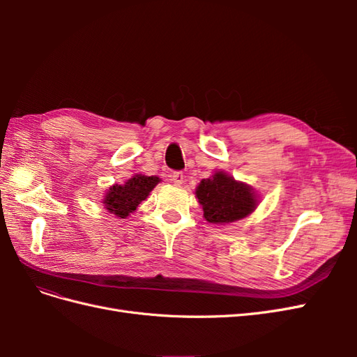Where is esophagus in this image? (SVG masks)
I'll return each mask as SVG.
<instances>
[{"label":"esophagus","instance_id":"obj_1","mask_svg":"<svg viewBox=\"0 0 357 357\" xmlns=\"http://www.w3.org/2000/svg\"><path fill=\"white\" fill-rule=\"evenodd\" d=\"M169 180L174 183V185L180 186V185H183V181H185V176H183V172L176 171V172H172V174L169 176Z\"/></svg>","mask_w":357,"mask_h":357}]
</instances>
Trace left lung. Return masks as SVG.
I'll return each instance as SVG.
<instances>
[{
	"label": "left lung",
	"mask_w": 357,
	"mask_h": 357,
	"mask_svg": "<svg viewBox=\"0 0 357 357\" xmlns=\"http://www.w3.org/2000/svg\"><path fill=\"white\" fill-rule=\"evenodd\" d=\"M195 193L205 220L215 225L244 219L257 205L253 188L236 181L223 171L214 172L210 178H202Z\"/></svg>",
	"instance_id": "obj_1"
}]
</instances>
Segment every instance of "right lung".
Segmentation results:
<instances>
[{"label":"right lung","mask_w":357,"mask_h":357,"mask_svg":"<svg viewBox=\"0 0 357 357\" xmlns=\"http://www.w3.org/2000/svg\"><path fill=\"white\" fill-rule=\"evenodd\" d=\"M159 181L160 178L156 176L135 174L126 180L125 185H113L102 199L104 208L117 218L126 219L149 197Z\"/></svg>","instance_id":"obj_1"}]
</instances>
